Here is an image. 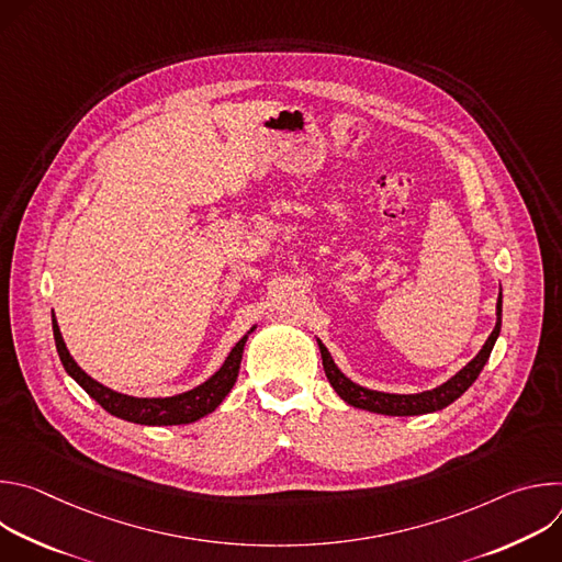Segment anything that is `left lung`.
Returning a JSON list of instances; mask_svg holds the SVG:
<instances>
[{"label": "left lung", "instance_id": "1", "mask_svg": "<svg viewBox=\"0 0 562 562\" xmlns=\"http://www.w3.org/2000/svg\"><path fill=\"white\" fill-rule=\"evenodd\" d=\"M501 325H503V291L498 295V304H496V327L492 331V336L487 338V342L483 345V349L477 351V356L464 364L453 378H449L447 382H442L440 386L431 389V391H423V393H384V391H373L367 386H360L356 382H351L334 362L331 353L327 351V347L317 340L319 353H323V367L325 373L331 382V386L336 389V393L345 400L347 405L356 407V409H367L373 414H384V416H423V414H434L440 412L445 407H449L453 400H458L480 375L483 367L487 364L492 349L501 336Z\"/></svg>", "mask_w": 562, "mask_h": 562}]
</instances>
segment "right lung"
Here are the masks:
<instances>
[{
  "instance_id": "1",
  "label": "right lung",
  "mask_w": 562,
  "mask_h": 562,
  "mask_svg": "<svg viewBox=\"0 0 562 562\" xmlns=\"http://www.w3.org/2000/svg\"><path fill=\"white\" fill-rule=\"evenodd\" d=\"M254 329L256 327H251V331ZM249 334L231 349L224 364L206 382L198 384L195 389L171 395V397H135V395H126V393H120V391H113V389L100 384L82 367H79L72 360V356L68 353L61 331L57 327V319L53 315L55 347H57V353H59V360H61L66 373L111 416H117V418L135 423V425H153V427L189 425V423H195V420L204 418L206 414L215 412L237 380L239 362H243V353H245Z\"/></svg>"
}]
</instances>
